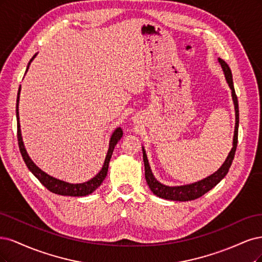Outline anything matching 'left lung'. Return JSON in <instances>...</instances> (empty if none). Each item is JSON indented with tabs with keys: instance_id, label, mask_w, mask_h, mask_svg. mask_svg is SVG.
<instances>
[{
	"instance_id": "obj_1",
	"label": "left lung",
	"mask_w": 262,
	"mask_h": 262,
	"mask_svg": "<svg viewBox=\"0 0 262 262\" xmlns=\"http://www.w3.org/2000/svg\"><path fill=\"white\" fill-rule=\"evenodd\" d=\"M219 62H220L222 70L224 72L225 78L227 83L232 90V97L234 101V106H235V116H236V123H235V132H234V139H233V148L231 150V152L227 156L225 162L223 165L219 168V170L213 173L212 175L208 176L207 179L199 181L197 183H193L190 185H184V186H176V187H170V186H165V185L159 183L151 172V168L149 166V162L147 159V155L145 149L142 148V157H143V164H145V176H146V181L148 183V186L151 189L156 196L163 198V199H168V200H176V201H188V200H195L202 195H205L207 191L210 189H212L216 184L220 183V181L223 179V177L229 172L230 167L232 165L233 159L235 156V151L236 147H237V139H238V123H239V113H238V101H237V96L235 94V89L233 85V78H232V72L231 69L229 67L223 60L219 58Z\"/></svg>"
}]
</instances>
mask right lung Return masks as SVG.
I'll use <instances>...</instances> for the list:
<instances>
[{
    "instance_id": "obj_1",
    "label": "right lung",
    "mask_w": 262,
    "mask_h": 262,
    "mask_svg": "<svg viewBox=\"0 0 262 262\" xmlns=\"http://www.w3.org/2000/svg\"><path fill=\"white\" fill-rule=\"evenodd\" d=\"M35 57H36V54L32 56L30 62ZM30 62L28 63L27 70H28ZM19 92H20V87L18 89V94H17V104H16V117H17V140H18V146H19V151L21 154V157L24 159L25 163H26L27 167L29 168V171L37 177L39 182L42 185H43V186L47 189H49L50 191H52L53 193H56V195L80 197V196H87V195H89V193L94 192L100 186V185L102 184L103 180L105 179L106 173H107V168H108V163H110V160H111L114 147L116 146L117 141H119L121 139V137L123 136V130L121 129V127L116 128L115 132L112 134V137H111V140H110V147H108V151H107L106 157H105L104 164H103L102 168H101V171L94 177V179H91L90 181H88L86 183H82V184H70V183L60 181L57 179H54V177H52V176L48 175L42 170H40V168L32 162V160L27 155V151H26V149H25L23 138H21V134H20L19 114H18Z\"/></svg>"
}]
</instances>
